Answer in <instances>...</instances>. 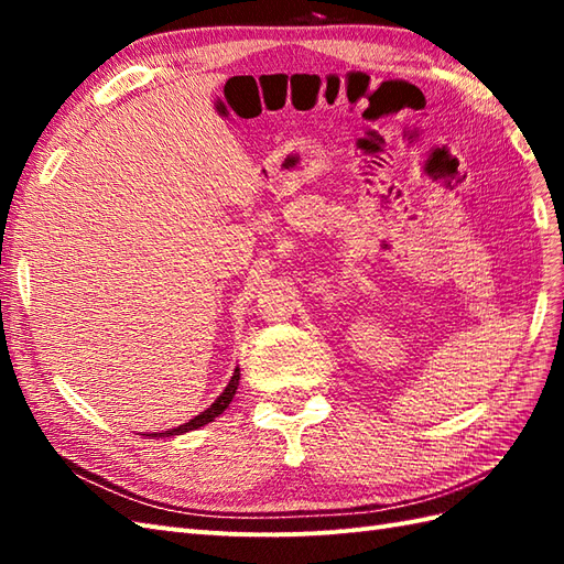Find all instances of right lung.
I'll return each mask as SVG.
<instances>
[{
    "mask_svg": "<svg viewBox=\"0 0 564 564\" xmlns=\"http://www.w3.org/2000/svg\"><path fill=\"white\" fill-rule=\"evenodd\" d=\"M237 386H239V368H235V373H232L230 382H227V388L218 394V400H215V402L208 406V410H203L198 416L188 419V422L182 424V426L164 431V434H142V436H182V434H186V431H194V429H200V426L210 424L215 416H220V414L227 410V406H230V402H232V398H235V392H237Z\"/></svg>",
    "mask_w": 564,
    "mask_h": 564,
    "instance_id": "add662e5",
    "label": "right lung"
}]
</instances>
